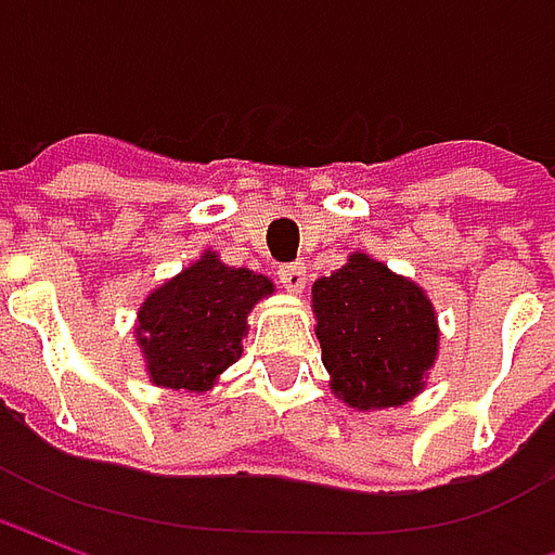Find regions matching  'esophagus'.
<instances>
[{
  "instance_id": "1",
  "label": "esophagus",
  "mask_w": 555,
  "mask_h": 555,
  "mask_svg": "<svg viewBox=\"0 0 555 555\" xmlns=\"http://www.w3.org/2000/svg\"><path fill=\"white\" fill-rule=\"evenodd\" d=\"M279 282L291 291V294H302L306 288V267L302 264H282L279 267Z\"/></svg>"
}]
</instances>
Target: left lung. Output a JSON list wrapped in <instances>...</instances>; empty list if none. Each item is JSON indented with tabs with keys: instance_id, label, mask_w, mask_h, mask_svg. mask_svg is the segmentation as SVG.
Returning <instances> with one entry per match:
<instances>
[{
	"instance_id": "1",
	"label": "left lung",
	"mask_w": 555,
	"mask_h": 555,
	"mask_svg": "<svg viewBox=\"0 0 555 555\" xmlns=\"http://www.w3.org/2000/svg\"><path fill=\"white\" fill-rule=\"evenodd\" d=\"M312 312L330 389L348 408H401L425 389L440 353V326L413 279L353 253L314 282Z\"/></svg>"
}]
</instances>
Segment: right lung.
I'll use <instances>...</instances> for the list:
<instances>
[{"label":"right lung","mask_w":555,"mask_h":555,"mask_svg":"<svg viewBox=\"0 0 555 555\" xmlns=\"http://www.w3.org/2000/svg\"><path fill=\"white\" fill-rule=\"evenodd\" d=\"M276 291L273 279L229 267L214 249L147 294L137 312V345L151 384L205 396L241 360L249 312Z\"/></svg>","instance_id":"right-lung-1"}]
</instances>
